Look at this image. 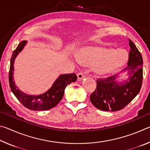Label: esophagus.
Returning <instances> with one entry per match:
<instances>
[{"mask_svg":"<svg viewBox=\"0 0 150 150\" xmlns=\"http://www.w3.org/2000/svg\"><path fill=\"white\" fill-rule=\"evenodd\" d=\"M84 77H85V75H83L82 73H79L77 74V79H78L79 81L82 80Z\"/></svg>","mask_w":150,"mask_h":150,"instance_id":"esophagus-1","label":"esophagus"}]
</instances>
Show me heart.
I'll return each mask as SVG.
<instances>
[{
	"mask_svg": "<svg viewBox=\"0 0 150 150\" xmlns=\"http://www.w3.org/2000/svg\"><path fill=\"white\" fill-rule=\"evenodd\" d=\"M77 57L82 64L93 67L96 75L105 77L122 67L128 62L129 55L124 49L90 45L79 50Z\"/></svg>",
	"mask_w": 150,
	"mask_h": 150,
	"instance_id": "1",
	"label": "heart"
}]
</instances>
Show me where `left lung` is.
Returning a JSON list of instances; mask_svg holds the SVG:
<instances>
[{
	"mask_svg": "<svg viewBox=\"0 0 150 150\" xmlns=\"http://www.w3.org/2000/svg\"><path fill=\"white\" fill-rule=\"evenodd\" d=\"M130 52L128 67L120 74L96 81V89L90 96L91 103L103 111L120 110L128 105L141 89L143 79V59L135 44L129 40ZM126 72V80L118 81L117 79Z\"/></svg>",
	"mask_w": 150,
	"mask_h": 150,
	"instance_id": "obj_1",
	"label": "left lung"
}]
</instances>
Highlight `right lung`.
Masks as SVG:
<instances>
[{"mask_svg": "<svg viewBox=\"0 0 150 150\" xmlns=\"http://www.w3.org/2000/svg\"><path fill=\"white\" fill-rule=\"evenodd\" d=\"M27 41L20 43L12 53L9 71V84L12 92L25 107L32 110L44 111L54 108L62 99L67 86L77 79L75 73L60 75L49 89L40 95H28L20 91L14 81V64L18 55L24 49Z\"/></svg>", "mask_w": 150, "mask_h": 150, "instance_id": "1", "label": "right lung"}]
</instances>
